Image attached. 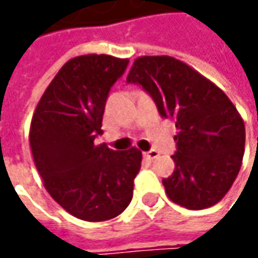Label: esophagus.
<instances>
[{
	"label": "esophagus",
	"instance_id": "1",
	"mask_svg": "<svg viewBox=\"0 0 258 258\" xmlns=\"http://www.w3.org/2000/svg\"><path fill=\"white\" fill-rule=\"evenodd\" d=\"M144 156L146 158V159L154 161V159H156V158L159 156V152H158V151H155V149H152V151H149V152H145Z\"/></svg>",
	"mask_w": 258,
	"mask_h": 258
}]
</instances>
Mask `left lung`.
Listing matches in <instances>:
<instances>
[{"instance_id": "1", "label": "left lung", "mask_w": 258, "mask_h": 258, "mask_svg": "<svg viewBox=\"0 0 258 258\" xmlns=\"http://www.w3.org/2000/svg\"><path fill=\"white\" fill-rule=\"evenodd\" d=\"M126 80L142 86L178 129L175 171L162 179L168 198L188 210L220 203L240 172L245 145L243 117L228 96L171 55L138 57Z\"/></svg>"}]
</instances>
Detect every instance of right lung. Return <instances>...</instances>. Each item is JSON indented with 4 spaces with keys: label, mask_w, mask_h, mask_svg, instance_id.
<instances>
[{
    "label": "right lung",
    "mask_w": 258,
    "mask_h": 258,
    "mask_svg": "<svg viewBox=\"0 0 258 258\" xmlns=\"http://www.w3.org/2000/svg\"><path fill=\"white\" fill-rule=\"evenodd\" d=\"M129 58L85 54L70 58L37 103L30 146L47 192L73 217L100 223L120 215L134 195L142 152L113 151L94 138L110 87Z\"/></svg>",
    "instance_id": "add662e5"
}]
</instances>
